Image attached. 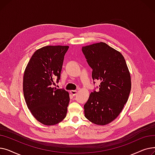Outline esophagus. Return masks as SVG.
I'll return each instance as SVG.
<instances>
[{"mask_svg":"<svg viewBox=\"0 0 155 155\" xmlns=\"http://www.w3.org/2000/svg\"><path fill=\"white\" fill-rule=\"evenodd\" d=\"M70 93L73 95H75L77 93V91L76 90H72V91H70Z\"/></svg>","mask_w":155,"mask_h":155,"instance_id":"1","label":"esophagus"}]
</instances>
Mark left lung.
I'll return each instance as SVG.
<instances>
[{
    "label": "left lung",
    "instance_id": "1",
    "mask_svg": "<svg viewBox=\"0 0 155 155\" xmlns=\"http://www.w3.org/2000/svg\"><path fill=\"white\" fill-rule=\"evenodd\" d=\"M82 51L93 70V80L101 81L99 91L92 92L84 105L85 116L97 125L108 124L120 114L131 92L126 60L119 51L103 42L84 46Z\"/></svg>",
    "mask_w": 155,
    "mask_h": 155
}]
</instances>
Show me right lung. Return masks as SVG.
Instances as JSON below:
<instances>
[{
    "label": "right lung",
    "instance_id": "obj_1",
    "mask_svg": "<svg viewBox=\"0 0 155 155\" xmlns=\"http://www.w3.org/2000/svg\"><path fill=\"white\" fill-rule=\"evenodd\" d=\"M68 46H46L37 50L24 73L23 92L35 118L46 126L61 122L67 116L69 93L51 87L60 78L64 56Z\"/></svg>",
    "mask_w": 155,
    "mask_h": 155
}]
</instances>
